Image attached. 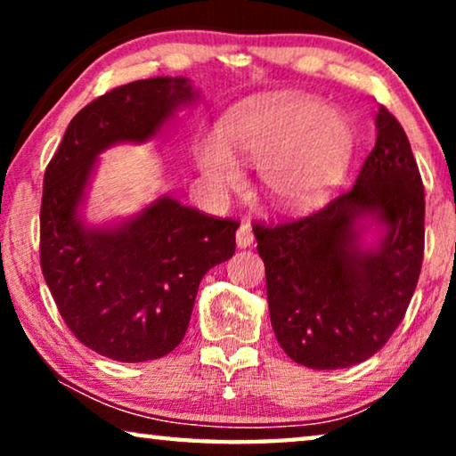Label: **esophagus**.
Returning <instances> with one entry per match:
<instances>
[{"mask_svg": "<svg viewBox=\"0 0 456 456\" xmlns=\"http://www.w3.org/2000/svg\"><path fill=\"white\" fill-rule=\"evenodd\" d=\"M236 245L240 248H247L253 245V230H251V224L247 220H242L239 230H236Z\"/></svg>", "mask_w": 456, "mask_h": 456, "instance_id": "34e87169", "label": "esophagus"}]
</instances>
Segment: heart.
Masks as SVG:
<instances>
[{
	"instance_id": "b5f03b06",
	"label": "heart",
	"mask_w": 456,
	"mask_h": 456,
	"mask_svg": "<svg viewBox=\"0 0 456 456\" xmlns=\"http://www.w3.org/2000/svg\"><path fill=\"white\" fill-rule=\"evenodd\" d=\"M224 139H209L199 149L208 178L220 186L239 184L236 153L261 167L265 192L282 208H301L332 189L354 151L346 118L309 97L239 111L224 126Z\"/></svg>"
}]
</instances>
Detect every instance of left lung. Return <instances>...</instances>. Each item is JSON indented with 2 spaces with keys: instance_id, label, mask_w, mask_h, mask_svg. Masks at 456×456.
Listing matches in <instances>:
<instances>
[{
  "instance_id": "1",
  "label": "left lung",
  "mask_w": 456,
  "mask_h": 456,
  "mask_svg": "<svg viewBox=\"0 0 456 456\" xmlns=\"http://www.w3.org/2000/svg\"><path fill=\"white\" fill-rule=\"evenodd\" d=\"M378 139L351 189L309 214L253 224L265 264L273 334L292 361L342 370L376 354L413 297L426 245V199L409 139L379 105ZM387 224L376 252L356 248L354 224Z\"/></svg>"
}]
</instances>
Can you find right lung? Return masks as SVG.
<instances>
[{"label":"right lung","instance_id":"add662e5","mask_svg":"<svg viewBox=\"0 0 456 456\" xmlns=\"http://www.w3.org/2000/svg\"><path fill=\"white\" fill-rule=\"evenodd\" d=\"M191 99L186 78L116 86L72 118L43 176V278L68 330L86 348L124 363L159 359L180 345L199 282L232 257L240 222L164 197L126 226L86 230L77 208L97 153L151 139Z\"/></svg>","mask_w":456,"mask_h":456}]
</instances>
